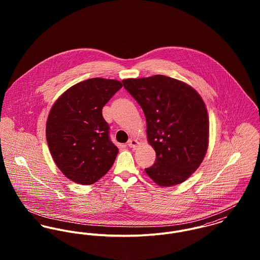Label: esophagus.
Returning a JSON list of instances; mask_svg holds the SVG:
<instances>
[{"instance_id": "esophagus-1", "label": "esophagus", "mask_w": 260, "mask_h": 260, "mask_svg": "<svg viewBox=\"0 0 260 260\" xmlns=\"http://www.w3.org/2000/svg\"><path fill=\"white\" fill-rule=\"evenodd\" d=\"M138 142H137V140H135V139H130L129 141H128V146L129 147H131V148H136L137 146H138Z\"/></svg>"}]
</instances>
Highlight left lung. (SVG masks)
<instances>
[{
  "label": "left lung",
  "instance_id": "8db88e82",
  "mask_svg": "<svg viewBox=\"0 0 260 260\" xmlns=\"http://www.w3.org/2000/svg\"><path fill=\"white\" fill-rule=\"evenodd\" d=\"M122 82L144 112L147 139L156 152L145 172L159 186L184 182L208 148L209 119L202 98L184 82L163 75Z\"/></svg>",
  "mask_w": 260,
  "mask_h": 260
}]
</instances>
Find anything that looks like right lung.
Here are the masks:
<instances>
[{
	"mask_svg": "<svg viewBox=\"0 0 260 260\" xmlns=\"http://www.w3.org/2000/svg\"><path fill=\"white\" fill-rule=\"evenodd\" d=\"M121 88L117 80L88 79L69 88L51 108L46 124L48 146L71 181L90 185L110 170L118 148L110 140L102 109Z\"/></svg>",
	"mask_w": 260,
	"mask_h": 260,
	"instance_id": "add662e5",
	"label": "right lung"
}]
</instances>
